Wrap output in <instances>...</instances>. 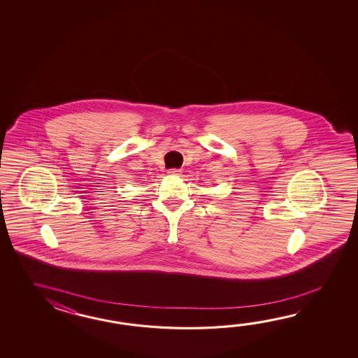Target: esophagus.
I'll list each match as a JSON object with an SVG mask.
<instances>
[{
    "label": "esophagus",
    "instance_id": "esophagus-1",
    "mask_svg": "<svg viewBox=\"0 0 358 358\" xmlns=\"http://www.w3.org/2000/svg\"><path fill=\"white\" fill-rule=\"evenodd\" d=\"M180 173H182V170H179V169H170L168 171L169 176H180Z\"/></svg>",
    "mask_w": 358,
    "mask_h": 358
}]
</instances>
